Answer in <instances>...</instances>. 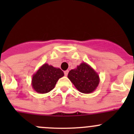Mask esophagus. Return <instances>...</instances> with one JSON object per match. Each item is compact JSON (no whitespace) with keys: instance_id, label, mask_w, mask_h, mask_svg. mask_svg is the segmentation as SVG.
Instances as JSON below:
<instances>
[{"instance_id":"obj_1","label":"esophagus","mask_w":134,"mask_h":134,"mask_svg":"<svg viewBox=\"0 0 134 134\" xmlns=\"http://www.w3.org/2000/svg\"><path fill=\"white\" fill-rule=\"evenodd\" d=\"M68 73H69V71H68V70H67V71H64V74H65V76H67L68 75Z\"/></svg>"}]
</instances>
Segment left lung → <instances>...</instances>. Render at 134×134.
<instances>
[{"label":"left lung","instance_id":"1","mask_svg":"<svg viewBox=\"0 0 134 134\" xmlns=\"http://www.w3.org/2000/svg\"><path fill=\"white\" fill-rule=\"evenodd\" d=\"M67 76L76 88L85 94L95 91L100 82L98 73L85 62H82L75 69L71 70Z\"/></svg>","mask_w":134,"mask_h":134}]
</instances>
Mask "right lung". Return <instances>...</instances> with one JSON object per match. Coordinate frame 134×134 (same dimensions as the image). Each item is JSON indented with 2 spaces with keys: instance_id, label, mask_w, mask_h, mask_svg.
<instances>
[{
  "instance_id": "obj_1",
  "label": "right lung",
  "mask_w": 134,
  "mask_h": 134,
  "mask_svg": "<svg viewBox=\"0 0 134 134\" xmlns=\"http://www.w3.org/2000/svg\"><path fill=\"white\" fill-rule=\"evenodd\" d=\"M64 73L59 68L44 63L32 76V86L36 92L44 94L54 88L56 82Z\"/></svg>"
}]
</instances>
